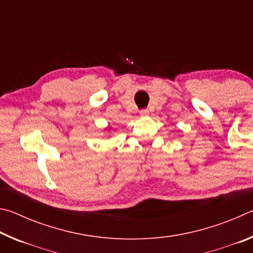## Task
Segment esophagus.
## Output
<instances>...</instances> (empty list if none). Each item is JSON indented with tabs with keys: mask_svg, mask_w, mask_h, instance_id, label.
<instances>
[{
	"mask_svg": "<svg viewBox=\"0 0 253 253\" xmlns=\"http://www.w3.org/2000/svg\"><path fill=\"white\" fill-rule=\"evenodd\" d=\"M139 114L142 115V116H147V115L149 114V110L148 109H142L139 111Z\"/></svg>",
	"mask_w": 253,
	"mask_h": 253,
	"instance_id": "esophagus-1",
	"label": "esophagus"
}]
</instances>
